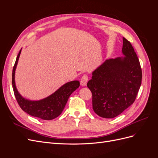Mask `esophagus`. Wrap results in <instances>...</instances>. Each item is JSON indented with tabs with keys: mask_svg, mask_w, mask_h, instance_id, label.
Segmentation results:
<instances>
[{
	"mask_svg": "<svg viewBox=\"0 0 158 158\" xmlns=\"http://www.w3.org/2000/svg\"><path fill=\"white\" fill-rule=\"evenodd\" d=\"M88 80V77L87 75H84L82 76V78L80 79V84L82 86H85V85L87 84Z\"/></svg>",
	"mask_w": 158,
	"mask_h": 158,
	"instance_id": "34e87169",
	"label": "esophagus"
}]
</instances>
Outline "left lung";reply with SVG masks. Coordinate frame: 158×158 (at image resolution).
Returning <instances> with one entry per match:
<instances>
[{
  "label": "left lung",
  "instance_id": "1",
  "mask_svg": "<svg viewBox=\"0 0 158 158\" xmlns=\"http://www.w3.org/2000/svg\"><path fill=\"white\" fill-rule=\"evenodd\" d=\"M124 56L105 60L92 72L87 86L92 93L94 112L112 118L135 102L142 82V70L130 42L123 37Z\"/></svg>",
  "mask_w": 158,
  "mask_h": 158
}]
</instances>
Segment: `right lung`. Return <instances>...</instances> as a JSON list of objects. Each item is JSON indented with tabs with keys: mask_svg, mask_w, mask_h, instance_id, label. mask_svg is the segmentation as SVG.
Listing matches in <instances>:
<instances>
[{
	"mask_svg": "<svg viewBox=\"0 0 158 158\" xmlns=\"http://www.w3.org/2000/svg\"><path fill=\"white\" fill-rule=\"evenodd\" d=\"M22 49L19 52L12 70V88L19 106L30 115L44 120H52L59 117L66 106L70 95L80 86L78 80L66 82L49 96L40 100H30L19 93L15 82V73Z\"/></svg>",
	"mask_w": 158,
	"mask_h": 158,
	"instance_id": "obj_1",
	"label": "right lung"
}]
</instances>
